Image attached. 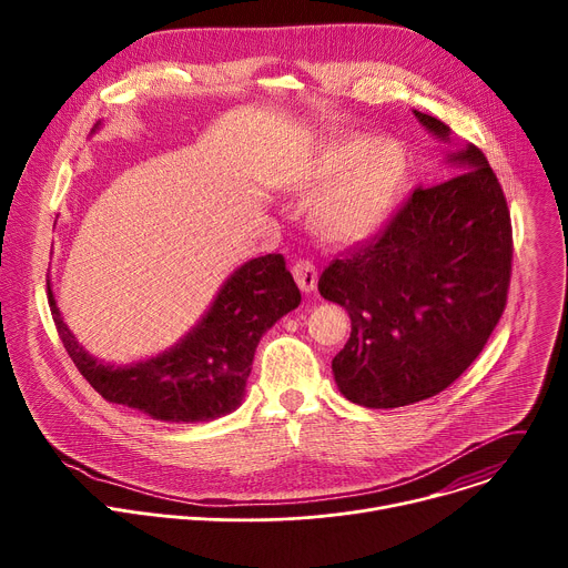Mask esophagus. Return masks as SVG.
I'll list each match as a JSON object with an SVG mask.
<instances>
[{"label": "esophagus", "instance_id": "34e87169", "mask_svg": "<svg viewBox=\"0 0 568 568\" xmlns=\"http://www.w3.org/2000/svg\"><path fill=\"white\" fill-rule=\"evenodd\" d=\"M292 274H294L296 285H298L303 292H314V290H316L318 272H316V267H314L312 261H296L294 267H292Z\"/></svg>", "mask_w": 568, "mask_h": 568}]
</instances>
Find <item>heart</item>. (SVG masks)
<instances>
[{"label": "heart", "mask_w": 568, "mask_h": 568, "mask_svg": "<svg viewBox=\"0 0 568 568\" xmlns=\"http://www.w3.org/2000/svg\"><path fill=\"white\" fill-rule=\"evenodd\" d=\"M366 134H344L318 145L292 173L290 189L318 195L312 209L316 231L348 242L377 229L397 202L407 159L395 141L377 143Z\"/></svg>", "instance_id": "1"}]
</instances>
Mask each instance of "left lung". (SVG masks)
I'll return each mask as SVG.
<instances>
[{
  "label": "left lung",
  "mask_w": 568,
  "mask_h": 568,
  "mask_svg": "<svg viewBox=\"0 0 568 568\" xmlns=\"http://www.w3.org/2000/svg\"><path fill=\"white\" fill-rule=\"evenodd\" d=\"M414 114L449 139L440 119ZM449 161L458 175L416 189L373 240L318 278L321 296L351 314V339L333 373L362 407H407L445 390L506 310L513 224L504 189L476 145Z\"/></svg>",
  "instance_id": "8db88e82"
}]
</instances>
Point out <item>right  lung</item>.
Here are the masks:
<instances>
[{
  "mask_svg": "<svg viewBox=\"0 0 568 568\" xmlns=\"http://www.w3.org/2000/svg\"><path fill=\"white\" fill-rule=\"evenodd\" d=\"M301 303V292L281 254L242 265L220 290L197 326L159 357L114 366L78 346L49 292L51 316L75 368L108 402L164 423H206L231 414L245 384L261 337Z\"/></svg>",
  "mask_w": 568,
  "mask_h": 568,
  "instance_id": "add662e5",
  "label": "right lung"
}]
</instances>
